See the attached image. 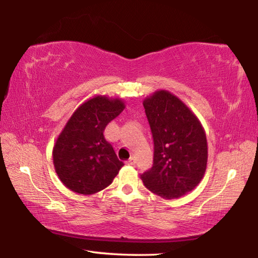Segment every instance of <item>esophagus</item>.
I'll use <instances>...</instances> for the list:
<instances>
[{"instance_id":"1","label":"esophagus","mask_w":258,"mask_h":258,"mask_svg":"<svg viewBox=\"0 0 258 258\" xmlns=\"http://www.w3.org/2000/svg\"><path fill=\"white\" fill-rule=\"evenodd\" d=\"M128 165H135V158L134 157H131V158L127 160Z\"/></svg>"}]
</instances>
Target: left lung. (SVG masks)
<instances>
[{
    "label": "left lung",
    "instance_id": "left-lung-1",
    "mask_svg": "<svg viewBox=\"0 0 258 258\" xmlns=\"http://www.w3.org/2000/svg\"><path fill=\"white\" fill-rule=\"evenodd\" d=\"M143 107L155 151L154 165L141 180L161 198H180L194 190L206 172V133L191 109L168 91H156L143 100Z\"/></svg>",
    "mask_w": 258,
    "mask_h": 258
}]
</instances>
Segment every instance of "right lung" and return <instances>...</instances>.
<instances>
[{
    "label": "right lung",
    "mask_w": 258,
    "mask_h": 258,
    "mask_svg": "<svg viewBox=\"0 0 258 258\" xmlns=\"http://www.w3.org/2000/svg\"><path fill=\"white\" fill-rule=\"evenodd\" d=\"M125 109L123 100L95 95L78 107L54 143V169L63 185L93 195L112 182L124 163L117 158L103 131Z\"/></svg>",
    "instance_id": "obj_1"
}]
</instances>
